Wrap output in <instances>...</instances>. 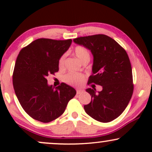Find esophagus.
Instances as JSON below:
<instances>
[{"label": "esophagus", "instance_id": "34e87169", "mask_svg": "<svg viewBox=\"0 0 152 152\" xmlns=\"http://www.w3.org/2000/svg\"><path fill=\"white\" fill-rule=\"evenodd\" d=\"M83 91L81 90V89H78V88H77L76 89V93H77V94H81V93H83Z\"/></svg>", "mask_w": 152, "mask_h": 152}]
</instances>
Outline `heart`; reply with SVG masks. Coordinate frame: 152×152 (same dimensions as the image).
Masks as SVG:
<instances>
[{
	"label": "heart",
	"mask_w": 152,
	"mask_h": 152,
	"mask_svg": "<svg viewBox=\"0 0 152 152\" xmlns=\"http://www.w3.org/2000/svg\"><path fill=\"white\" fill-rule=\"evenodd\" d=\"M75 55L81 61V62L85 60H89L90 53L87 48L81 46H78L75 48ZM64 61H65V56H62L58 61V67L60 69H63L64 67ZM64 81L68 84L78 86L84 80V76L83 74H78V73L69 72L64 76Z\"/></svg>",
	"instance_id": "obj_1"
}]
</instances>
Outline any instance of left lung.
<instances>
[{
	"label": "left lung",
	"mask_w": 152,
	"mask_h": 152,
	"mask_svg": "<svg viewBox=\"0 0 152 152\" xmlns=\"http://www.w3.org/2000/svg\"><path fill=\"white\" fill-rule=\"evenodd\" d=\"M76 44L91 50L94 56L92 74L88 83L102 86L86 90L91 101L83 106L85 111L96 121L107 123L121 115L133 94L132 69L126 50L113 38L104 34L74 39Z\"/></svg>",
	"instance_id": "left-lung-1"
}]
</instances>
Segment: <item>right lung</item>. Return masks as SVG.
I'll return each instance as SVG.
<instances>
[{
    "label": "right lung",
    "mask_w": 152,
    "mask_h": 152,
    "mask_svg": "<svg viewBox=\"0 0 152 152\" xmlns=\"http://www.w3.org/2000/svg\"><path fill=\"white\" fill-rule=\"evenodd\" d=\"M72 40L38 38L22 48L13 74L15 95L31 117L43 123L58 118L76 95L73 87L62 83L56 88L46 77L58 71V61L69 49Z\"/></svg>",
    "instance_id": "right-lung-1"
}]
</instances>
